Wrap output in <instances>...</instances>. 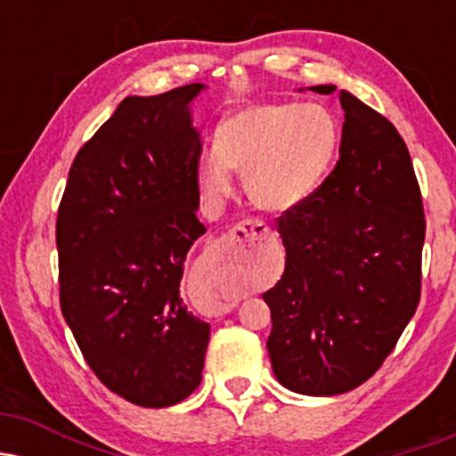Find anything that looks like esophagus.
I'll return each mask as SVG.
<instances>
[{
  "label": "esophagus",
  "mask_w": 456,
  "mask_h": 456,
  "mask_svg": "<svg viewBox=\"0 0 456 456\" xmlns=\"http://www.w3.org/2000/svg\"><path fill=\"white\" fill-rule=\"evenodd\" d=\"M268 232V224L264 221H257V218H246V221L238 223L232 232L224 233L223 238L218 240L224 259H227L229 264H238V261L248 253V246H253Z\"/></svg>",
  "instance_id": "esophagus-1"
}]
</instances>
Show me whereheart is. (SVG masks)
<instances>
[{
  "label": "heart",
  "instance_id": "1",
  "mask_svg": "<svg viewBox=\"0 0 456 456\" xmlns=\"http://www.w3.org/2000/svg\"><path fill=\"white\" fill-rule=\"evenodd\" d=\"M216 154L199 162V186L210 199L233 191L244 174L248 197L264 210H287L315 191L338 148V124L319 104H261L223 119Z\"/></svg>",
  "mask_w": 456,
  "mask_h": 456
}]
</instances>
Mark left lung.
Returning <instances> with one entry per match:
<instances>
[{
	"instance_id": "obj_1",
	"label": "left lung",
	"mask_w": 456,
	"mask_h": 456,
	"mask_svg": "<svg viewBox=\"0 0 456 456\" xmlns=\"http://www.w3.org/2000/svg\"><path fill=\"white\" fill-rule=\"evenodd\" d=\"M338 98L341 159L276 221L285 272L264 294L276 379L311 396L343 395L373 378L422 287L427 221L410 150L390 119L349 92Z\"/></svg>"
}]
</instances>
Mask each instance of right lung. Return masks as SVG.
Here are the masks:
<instances>
[{"instance_id":"obj_1","label":"right lung","mask_w":456,"mask_h":456,"mask_svg":"<svg viewBox=\"0 0 456 456\" xmlns=\"http://www.w3.org/2000/svg\"><path fill=\"white\" fill-rule=\"evenodd\" d=\"M201 87L122 101L78 150L57 210L61 315L94 375L141 407L192 395L210 341L180 297L188 250L206 233L188 113Z\"/></svg>"}]
</instances>
